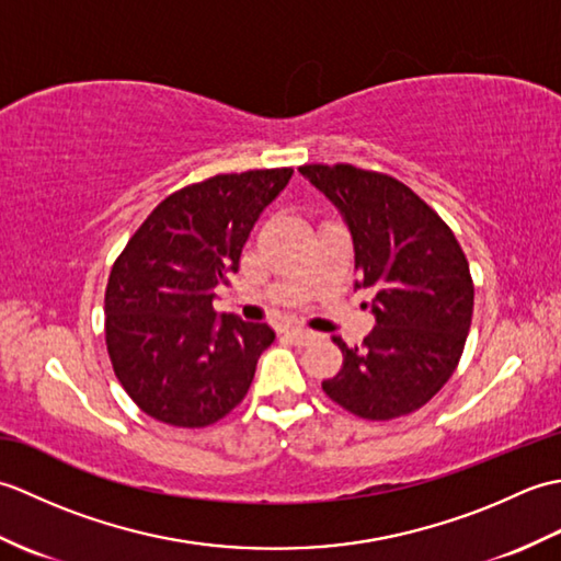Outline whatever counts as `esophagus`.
<instances>
[{
  "instance_id": "esophagus-1",
  "label": "esophagus",
  "mask_w": 561,
  "mask_h": 561,
  "mask_svg": "<svg viewBox=\"0 0 561 561\" xmlns=\"http://www.w3.org/2000/svg\"><path fill=\"white\" fill-rule=\"evenodd\" d=\"M289 337L296 342V344H308V342H313L318 335L313 330H308V328H299V325H294V328H289Z\"/></svg>"
}]
</instances>
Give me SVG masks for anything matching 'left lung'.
<instances>
[{"instance_id": "left-lung-1", "label": "left lung", "mask_w": 561, "mask_h": 561, "mask_svg": "<svg viewBox=\"0 0 561 561\" xmlns=\"http://www.w3.org/2000/svg\"><path fill=\"white\" fill-rule=\"evenodd\" d=\"M301 173L335 202L354 241L356 287L376 291V325L362 347L342 337L325 396L362 420L412 414L446 386L468 340L474 284L468 257L438 211L398 178L352 163Z\"/></svg>"}]
</instances>
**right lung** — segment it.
Returning a JSON list of instances; mask_svg holds the SVG:
<instances>
[{"label":"right lung","instance_id":"right-lung-1","mask_svg":"<svg viewBox=\"0 0 561 561\" xmlns=\"http://www.w3.org/2000/svg\"><path fill=\"white\" fill-rule=\"evenodd\" d=\"M291 173H219L175 190L113 262L105 347L121 386L153 420L202 428L248 396L274 332L233 313L219 320L211 289L229 284L260 211Z\"/></svg>","mask_w":561,"mask_h":561}]
</instances>
